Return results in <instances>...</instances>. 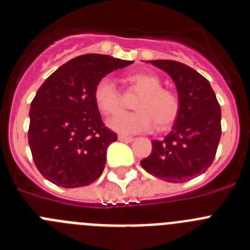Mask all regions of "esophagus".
Returning a JSON list of instances; mask_svg holds the SVG:
<instances>
[{
	"label": "esophagus",
	"instance_id": "obj_1",
	"mask_svg": "<svg viewBox=\"0 0 250 250\" xmlns=\"http://www.w3.org/2000/svg\"><path fill=\"white\" fill-rule=\"evenodd\" d=\"M118 139L120 141H124V143H131V141L134 140V138H131V136H126V135H119Z\"/></svg>",
	"mask_w": 250,
	"mask_h": 250
}]
</instances>
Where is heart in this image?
Segmentation results:
<instances>
[{"mask_svg":"<svg viewBox=\"0 0 250 250\" xmlns=\"http://www.w3.org/2000/svg\"><path fill=\"white\" fill-rule=\"evenodd\" d=\"M126 81L139 94L134 103L136 111L121 114L107 121L112 130L123 134L149 131L158 124L159 129L173 125L180 112V100L173 90L161 87V80L152 72H134ZM94 100L98 109L106 116L123 110V100L118 87L110 77H101L94 87Z\"/></svg>","mask_w":250,"mask_h":250,"instance_id":"obj_1","label":"heart"}]
</instances>
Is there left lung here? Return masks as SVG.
<instances>
[{
    "label": "left lung",
    "mask_w": 250,
    "mask_h": 250,
    "mask_svg": "<svg viewBox=\"0 0 250 250\" xmlns=\"http://www.w3.org/2000/svg\"><path fill=\"white\" fill-rule=\"evenodd\" d=\"M170 75L178 89L180 112L164 140L140 161L147 173L169 183H184L205 173L215 158L222 135V111L209 81L173 60L149 61Z\"/></svg>",
    "instance_id": "obj_1"
}]
</instances>
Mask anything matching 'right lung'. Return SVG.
I'll return each mask as SVG.
<instances>
[{
	"label": "right lung",
	"instance_id": "add662e5",
	"mask_svg": "<svg viewBox=\"0 0 250 250\" xmlns=\"http://www.w3.org/2000/svg\"><path fill=\"white\" fill-rule=\"evenodd\" d=\"M132 61L87 54L60 66L40 86L31 103L28 144L48 182L85 187L103 174L106 150L118 135L104 125L94 100L101 77Z\"/></svg>",
	"mask_w": 250,
	"mask_h": 250
}]
</instances>
